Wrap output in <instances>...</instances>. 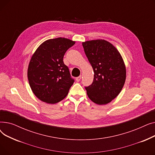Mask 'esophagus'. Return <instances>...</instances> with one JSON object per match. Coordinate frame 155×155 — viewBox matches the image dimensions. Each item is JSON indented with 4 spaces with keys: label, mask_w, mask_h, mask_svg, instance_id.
<instances>
[{
    "label": "esophagus",
    "mask_w": 155,
    "mask_h": 155,
    "mask_svg": "<svg viewBox=\"0 0 155 155\" xmlns=\"http://www.w3.org/2000/svg\"><path fill=\"white\" fill-rule=\"evenodd\" d=\"M81 78H82V77H81V76H79V77H78L76 78V81H77V82H80V81L81 80Z\"/></svg>",
    "instance_id": "1"
}]
</instances>
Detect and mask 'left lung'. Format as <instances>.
<instances>
[{"mask_svg":"<svg viewBox=\"0 0 155 155\" xmlns=\"http://www.w3.org/2000/svg\"><path fill=\"white\" fill-rule=\"evenodd\" d=\"M82 46L94 72L92 84L85 87L87 95L97 104H107L124 85L126 71L123 58L114 46L104 39L88 41Z\"/></svg>","mask_w":155,"mask_h":155,"instance_id":"1","label":"left lung"}]
</instances>
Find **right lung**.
Masks as SVG:
<instances>
[{
    "mask_svg": "<svg viewBox=\"0 0 155 155\" xmlns=\"http://www.w3.org/2000/svg\"><path fill=\"white\" fill-rule=\"evenodd\" d=\"M75 41L58 38L48 39L41 45L29 64L28 78L31 90L41 101L56 104L68 93L75 80L63 56Z\"/></svg>",
    "mask_w": 155,
    "mask_h": 155,
    "instance_id": "add662e5",
    "label": "right lung"
}]
</instances>
